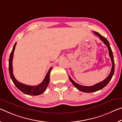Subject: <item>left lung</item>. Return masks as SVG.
Masks as SVG:
<instances>
[{"label": "left lung", "instance_id": "obj_1", "mask_svg": "<svg viewBox=\"0 0 122 122\" xmlns=\"http://www.w3.org/2000/svg\"><path fill=\"white\" fill-rule=\"evenodd\" d=\"M94 33L95 34V35H96L97 36H98V37H99L100 40H101L102 41H103L104 42V43L105 44V45L107 47L108 50H109V56H110V58H111L112 63V68H111V71H110V74L108 75V76L107 77V78H106L105 80L102 81V82L98 83V84L94 85H93V86H85L77 84V83L71 79L70 76H69V80H70L71 83L74 85V86L75 87H76L79 91H80L86 92V93H92V92H96V91H97L102 90V89L104 88V87H105L108 84H109L110 81L111 80V79H112V78L113 74H114V71H115V62H114L113 53H112V51L111 48V47H110L109 41H108L106 38H105L103 36H102L101 35H100L99 33H98V32L94 31Z\"/></svg>", "mask_w": 122, "mask_h": 122}]
</instances>
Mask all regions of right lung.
I'll return each mask as SVG.
<instances>
[{"label":"right lung","mask_w":122,"mask_h":122,"mask_svg":"<svg viewBox=\"0 0 122 122\" xmlns=\"http://www.w3.org/2000/svg\"><path fill=\"white\" fill-rule=\"evenodd\" d=\"M16 43L13 46L12 51L10 55V58L9 60V73L10 75V77L11 80H12L13 84L18 88L21 92L24 93V94H28L30 96H38L40 94H41L45 91L46 88L49 84L50 81V73L52 69V67L49 69V71L46 74L45 78L44 80L40 84L38 85L37 86H29L26 85L22 84V83L18 82L16 79H15L14 75L13 74V68H12V60L13 57V53L15 49Z\"/></svg>","instance_id":"right-lung-1"}]
</instances>
